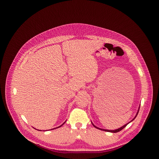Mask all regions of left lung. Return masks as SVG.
I'll return each mask as SVG.
<instances>
[{
    "instance_id": "left-lung-1",
    "label": "left lung",
    "mask_w": 159,
    "mask_h": 159,
    "mask_svg": "<svg viewBox=\"0 0 159 159\" xmlns=\"http://www.w3.org/2000/svg\"><path fill=\"white\" fill-rule=\"evenodd\" d=\"M139 109H140V107H139ZM139 109L138 110V112H137V115H136V116L137 115V114H138V113H139ZM136 116H135V117H136ZM134 117V118H135ZM134 119H133V120H134ZM132 120V121H133ZM128 125V123L127 124H125V125H123V127H120L119 129H116V130H106V129H99V128H98V127H95L94 125L93 124V125L95 127V128H97V129H101V130H102V131H107V132H111V133H117V132H119V131H121L122 129H123L127 125Z\"/></svg>"
}]
</instances>
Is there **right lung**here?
<instances>
[{
    "mask_svg": "<svg viewBox=\"0 0 159 159\" xmlns=\"http://www.w3.org/2000/svg\"><path fill=\"white\" fill-rule=\"evenodd\" d=\"M63 124H64V123H63ZM63 124H62V125H60V127H58V128H59V127H61V126H62V125H63Z\"/></svg>",
    "mask_w": 159,
    "mask_h": 159,
    "instance_id": "1",
    "label": "right lung"
}]
</instances>
